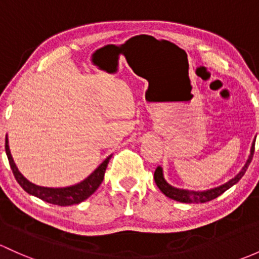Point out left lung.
I'll return each mask as SVG.
<instances>
[{"label":"left lung","mask_w":259,"mask_h":259,"mask_svg":"<svg viewBox=\"0 0 259 259\" xmlns=\"http://www.w3.org/2000/svg\"><path fill=\"white\" fill-rule=\"evenodd\" d=\"M254 144H255V138L253 139L252 141L251 150H249V155L248 157H247V161L244 162L243 167L241 168V171H239L237 175H236L235 178L228 180V181L225 182V184L220 185V186L217 187H213V189L205 190V191H191V190L178 189V187L171 186V185L165 180L164 170H162L161 166H157V168L155 170V174H154L155 182H156L160 191H161L166 197L171 198V200H175V201H179V202H184V203L207 202V201H211L213 200V198L219 197L220 195H222L223 192L227 191L228 189H231L233 185L237 184L239 180L242 179V176L246 174L247 168H248V166L252 161L253 152H254Z\"/></svg>","instance_id":"1"}]
</instances>
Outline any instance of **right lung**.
Instances as JSON below:
<instances>
[{"mask_svg":"<svg viewBox=\"0 0 259 259\" xmlns=\"http://www.w3.org/2000/svg\"><path fill=\"white\" fill-rule=\"evenodd\" d=\"M5 149H6L8 162H10L11 168H12L15 179L17 180V182L21 185L22 189H23L27 194L36 196V197L46 201V202L53 203V205L58 206L78 205V203L87 200L92 194H94L95 190L100 186V184H102L103 180H104L105 170H107L109 160H110L111 157V155H109L107 159L98 166L88 178H85L83 181L78 182V184L67 187H45L38 186V185L33 184V182H31L29 180H27L23 175H22L21 171L18 170L15 161H13L12 155H11L7 135Z\"/></svg>","mask_w":259,"mask_h":259,"instance_id":"obj_1","label":"right lung"}]
</instances>
